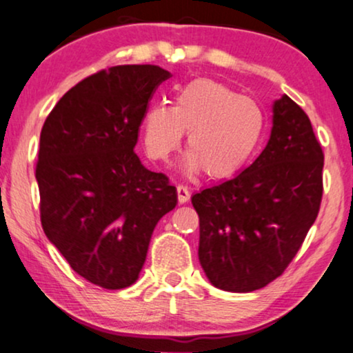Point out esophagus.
Listing matches in <instances>:
<instances>
[{"label": "esophagus", "mask_w": 353, "mask_h": 353, "mask_svg": "<svg viewBox=\"0 0 353 353\" xmlns=\"http://www.w3.org/2000/svg\"><path fill=\"white\" fill-rule=\"evenodd\" d=\"M176 192H178V202L180 204H185V202L190 201V190H188V186H183V185H178L176 186Z\"/></svg>", "instance_id": "obj_1"}]
</instances>
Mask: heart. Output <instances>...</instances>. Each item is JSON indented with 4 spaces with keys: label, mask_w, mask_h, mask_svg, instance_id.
<instances>
[{
    "label": "heart",
    "mask_w": 353,
    "mask_h": 353,
    "mask_svg": "<svg viewBox=\"0 0 353 353\" xmlns=\"http://www.w3.org/2000/svg\"><path fill=\"white\" fill-rule=\"evenodd\" d=\"M263 130L265 115L255 101L209 79L183 86L173 108L152 104L143 117L149 157L167 161L188 133L186 172L205 170L214 180H225L243 170L257 151Z\"/></svg>",
    "instance_id": "b5f03b06"
}]
</instances>
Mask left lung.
I'll use <instances>...</instances> for the list:
<instances>
[{"label":"left lung","instance_id":"left-lung-1","mask_svg":"<svg viewBox=\"0 0 353 353\" xmlns=\"http://www.w3.org/2000/svg\"><path fill=\"white\" fill-rule=\"evenodd\" d=\"M323 163L310 119L281 96L262 154L239 175L191 197L199 262L215 288L252 292L283 274L316 220Z\"/></svg>","mask_w":353,"mask_h":353}]
</instances>
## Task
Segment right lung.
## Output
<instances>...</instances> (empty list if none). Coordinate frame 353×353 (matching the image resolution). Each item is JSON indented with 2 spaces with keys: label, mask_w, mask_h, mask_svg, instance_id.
<instances>
[{
  "label": "right lung",
  "mask_w": 353,
  "mask_h": 353,
  "mask_svg": "<svg viewBox=\"0 0 353 353\" xmlns=\"http://www.w3.org/2000/svg\"><path fill=\"white\" fill-rule=\"evenodd\" d=\"M170 72L117 65L81 80L57 101L40 134L41 226L75 273L104 289L132 286L176 188L137 152L149 99Z\"/></svg>",
  "instance_id": "right-lung-1"
}]
</instances>
